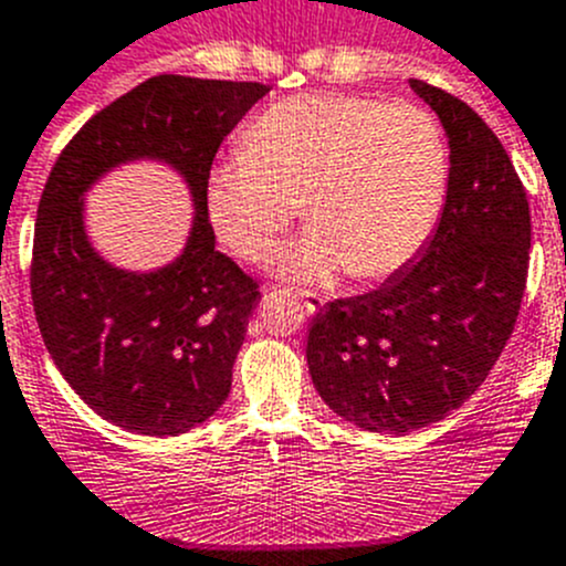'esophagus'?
<instances>
[{
  "mask_svg": "<svg viewBox=\"0 0 566 566\" xmlns=\"http://www.w3.org/2000/svg\"><path fill=\"white\" fill-rule=\"evenodd\" d=\"M300 303H303V308L308 311V314H316V311L325 308V300H322L319 294H300Z\"/></svg>",
  "mask_w": 566,
  "mask_h": 566,
  "instance_id": "esophagus-1",
  "label": "esophagus"
}]
</instances>
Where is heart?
<instances>
[{"label": "heart", "instance_id": "heart-1", "mask_svg": "<svg viewBox=\"0 0 566 566\" xmlns=\"http://www.w3.org/2000/svg\"><path fill=\"white\" fill-rule=\"evenodd\" d=\"M241 147L208 175L213 230L241 261L266 263L303 206L314 230L289 261L303 280L347 269L378 283L402 272L433 235L448 193V138L413 102L300 94L266 107Z\"/></svg>", "mask_w": 566, "mask_h": 566}]
</instances>
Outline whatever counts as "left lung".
I'll list each match as a JSON object with an SVG mask.
<instances>
[{
    "label": "left lung",
    "instance_id": "1",
    "mask_svg": "<svg viewBox=\"0 0 566 566\" xmlns=\"http://www.w3.org/2000/svg\"><path fill=\"white\" fill-rule=\"evenodd\" d=\"M411 88L450 138L433 239L384 286L327 303L308 331L322 400L358 428L408 433L470 400L516 325L531 258L528 193L492 127L424 80Z\"/></svg>",
    "mask_w": 566,
    "mask_h": 566
}]
</instances>
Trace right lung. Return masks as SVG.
I'll list each match as a JSON object with an SVG mask.
<instances>
[{"mask_svg": "<svg viewBox=\"0 0 566 566\" xmlns=\"http://www.w3.org/2000/svg\"><path fill=\"white\" fill-rule=\"evenodd\" d=\"M266 94L263 83L149 77L91 116L46 177L32 239V308L69 386L118 428L175 436L228 400L261 286L217 250L206 186L224 136ZM144 154L187 175L198 219L171 268L130 275L90 250L78 197L102 170Z\"/></svg>", "mask_w": 566, "mask_h": 566, "instance_id": "obj_1", "label": "right lung"}]
</instances>
